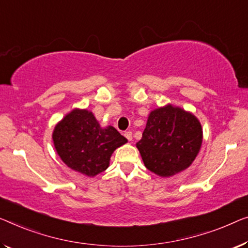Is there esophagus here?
Instances as JSON below:
<instances>
[{"label":"esophagus","instance_id":"obj_1","mask_svg":"<svg viewBox=\"0 0 248 248\" xmlns=\"http://www.w3.org/2000/svg\"><path fill=\"white\" fill-rule=\"evenodd\" d=\"M124 137L129 140V141H131V140H132V132L131 131L124 132Z\"/></svg>","mask_w":248,"mask_h":248}]
</instances>
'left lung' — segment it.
Returning a JSON list of instances; mask_svg holds the SVG:
<instances>
[{
    "label": "left lung",
    "mask_w": 248,
    "mask_h": 248,
    "mask_svg": "<svg viewBox=\"0 0 248 248\" xmlns=\"http://www.w3.org/2000/svg\"><path fill=\"white\" fill-rule=\"evenodd\" d=\"M202 141V125L197 118L167 106L151 111L137 148L150 171L170 177L189 167Z\"/></svg>",
    "instance_id": "8db88e82"
}]
</instances>
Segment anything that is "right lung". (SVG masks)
Here are the masks:
<instances>
[{
    "instance_id": "obj_1",
    "label": "right lung",
    "mask_w": 248,
    "mask_h": 248,
    "mask_svg": "<svg viewBox=\"0 0 248 248\" xmlns=\"http://www.w3.org/2000/svg\"><path fill=\"white\" fill-rule=\"evenodd\" d=\"M53 142L68 167L93 177L108 168L114 149L127 139L111 125L100 128L92 112L76 109L55 125Z\"/></svg>"
}]
</instances>
